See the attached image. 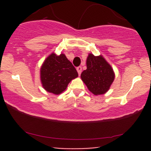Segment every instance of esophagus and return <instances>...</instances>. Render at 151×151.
Returning a JSON list of instances; mask_svg holds the SVG:
<instances>
[{
    "label": "esophagus",
    "mask_w": 151,
    "mask_h": 151,
    "mask_svg": "<svg viewBox=\"0 0 151 151\" xmlns=\"http://www.w3.org/2000/svg\"><path fill=\"white\" fill-rule=\"evenodd\" d=\"M77 70L78 74H79V75H80L81 73V70H82V68H81V67H77Z\"/></svg>",
    "instance_id": "1"
}]
</instances>
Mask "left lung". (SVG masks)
<instances>
[{
	"label": "left lung",
	"instance_id": "1",
	"mask_svg": "<svg viewBox=\"0 0 151 151\" xmlns=\"http://www.w3.org/2000/svg\"><path fill=\"white\" fill-rule=\"evenodd\" d=\"M81 80L94 95L104 94L110 88L115 78L111 66L101 55L89 54L86 59V70L81 74Z\"/></svg>",
	"mask_w": 151,
	"mask_h": 151
}]
</instances>
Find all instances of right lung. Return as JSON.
<instances>
[{
  "mask_svg": "<svg viewBox=\"0 0 151 151\" xmlns=\"http://www.w3.org/2000/svg\"><path fill=\"white\" fill-rule=\"evenodd\" d=\"M78 77L75 67L65 54L52 53L43 62L40 69V80L47 91L60 94L67 89L72 79Z\"/></svg>",
  "mask_w": 151,
  "mask_h": 151,
  "instance_id": "add662e5",
  "label": "right lung"
}]
</instances>
